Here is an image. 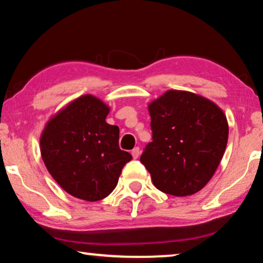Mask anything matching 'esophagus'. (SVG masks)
Listing matches in <instances>:
<instances>
[{"label": "esophagus", "instance_id": "obj_1", "mask_svg": "<svg viewBox=\"0 0 263 263\" xmlns=\"http://www.w3.org/2000/svg\"><path fill=\"white\" fill-rule=\"evenodd\" d=\"M131 154H132L133 159H138V158H139V155H140V148L139 147H135V148L132 149Z\"/></svg>", "mask_w": 263, "mask_h": 263}]
</instances>
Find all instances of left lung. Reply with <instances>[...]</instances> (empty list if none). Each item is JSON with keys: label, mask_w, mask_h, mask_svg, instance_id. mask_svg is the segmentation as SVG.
<instances>
[{"label": "left lung", "mask_w": 263, "mask_h": 263, "mask_svg": "<svg viewBox=\"0 0 263 263\" xmlns=\"http://www.w3.org/2000/svg\"><path fill=\"white\" fill-rule=\"evenodd\" d=\"M153 141L140 161L155 188L194 195L212 179L229 139L226 116L215 102L185 90H167L148 104Z\"/></svg>", "instance_id": "obj_1"}]
</instances>
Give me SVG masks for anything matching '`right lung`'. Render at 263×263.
<instances>
[{"label":"right lung","instance_id":"add662e5","mask_svg":"<svg viewBox=\"0 0 263 263\" xmlns=\"http://www.w3.org/2000/svg\"><path fill=\"white\" fill-rule=\"evenodd\" d=\"M110 106L86 94L60 109L45 124L41 154L66 193L88 202L109 196L132 159L119 148V128L105 122Z\"/></svg>","mask_w":263,"mask_h":263}]
</instances>
